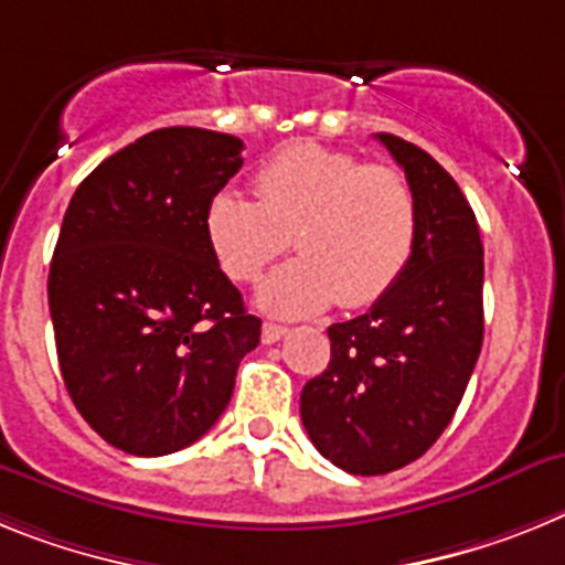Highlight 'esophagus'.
I'll use <instances>...</instances> for the list:
<instances>
[{
    "mask_svg": "<svg viewBox=\"0 0 565 565\" xmlns=\"http://www.w3.org/2000/svg\"><path fill=\"white\" fill-rule=\"evenodd\" d=\"M287 327H281V323H273V321H267L262 327V338H264V343H276V341H281L284 335H287Z\"/></svg>",
    "mask_w": 565,
    "mask_h": 565,
    "instance_id": "34e87169",
    "label": "esophagus"
}]
</instances>
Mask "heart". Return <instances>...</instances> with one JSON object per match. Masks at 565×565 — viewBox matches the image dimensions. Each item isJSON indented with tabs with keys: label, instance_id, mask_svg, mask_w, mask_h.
<instances>
[{
	"label": "heart",
	"instance_id": "1",
	"mask_svg": "<svg viewBox=\"0 0 565 565\" xmlns=\"http://www.w3.org/2000/svg\"><path fill=\"white\" fill-rule=\"evenodd\" d=\"M255 199L224 188L210 199L204 235L218 267L249 284L296 244V258L258 287L273 316L298 318L341 301L364 310L395 287L418 238L409 179L352 153L292 141L255 173Z\"/></svg>",
	"mask_w": 565,
	"mask_h": 565
}]
</instances>
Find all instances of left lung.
<instances>
[{
  "instance_id": "8db88e82",
  "label": "left lung",
  "mask_w": 565,
  "mask_h": 565,
  "mask_svg": "<svg viewBox=\"0 0 565 565\" xmlns=\"http://www.w3.org/2000/svg\"><path fill=\"white\" fill-rule=\"evenodd\" d=\"M375 139L415 190L418 238L395 287L327 330L330 364L301 392L303 429L350 475L418 460L452 420L483 343V244L469 201L426 150Z\"/></svg>"
}]
</instances>
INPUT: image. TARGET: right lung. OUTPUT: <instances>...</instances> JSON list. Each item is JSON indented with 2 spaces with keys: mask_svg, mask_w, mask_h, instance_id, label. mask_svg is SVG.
Listing matches in <instances>:
<instances>
[{
  "mask_svg": "<svg viewBox=\"0 0 565 565\" xmlns=\"http://www.w3.org/2000/svg\"><path fill=\"white\" fill-rule=\"evenodd\" d=\"M242 150L235 136L161 127L102 161L67 204L47 276L58 370L82 418L127 455L195 444L262 341L204 235Z\"/></svg>",
  "mask_w": 565,
  "mask_h": 565,
  "instance_id": "right-lung-1",
  "label": "right lung"
}]
</instances>
